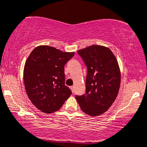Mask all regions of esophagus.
I'll use <instances>...</instances> for the list:
<instances>
[{"label":"esophagus","instance_id":"1","mask_svg":"<svg viewBox=\"0 0 147 147\" xmlns=\"http://www.w3.org/2000/svg\"><path fill=\"white\" fill-rule=\"evenodd\" d=\"M70 88H71V90L72 92H73V93H74V86H71V87H70Z\"/></svg>","mask_w":147,"mask_h":147}]
</instances>
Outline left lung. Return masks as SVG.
<instances>
[{"label":"left lung","mask_w":147,"mask_h":147,"mask_svg":"<svg viewBox=\"0 0 147 147\" xmlns=\"http://www.w3.org/2000/svg\"><path fill=\"white\" fill-rule=\"evenodd\" d=\"M87 67L85 94L76 95L82 111L95 117L105 113L118 94L121 75L118 62L108 48L92 45L78 51Z\"/></svg>","instance_id":"obj_1"}]
</instances>
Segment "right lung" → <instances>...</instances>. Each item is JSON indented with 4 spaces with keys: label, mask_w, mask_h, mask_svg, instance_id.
<instances>
[{
    "label": "right lung",
    "mask_w": 147,
    "mask_h": 147,
    "mask_svg": "<svg viewBox=\"0 0 147 147\" xmlns=\"http://www.w3.org/2000/svg\"><path fill=\"white\" fill-rule=\"evenodd\" d=\"M74 53L39 46L25 64L24 80L30 100L37 109L52 113L60 109L72 92L65 85V66Z\"/></svg>",
    "instance_id": "1"
}]
</instances>
